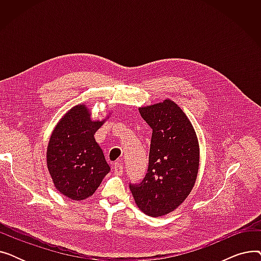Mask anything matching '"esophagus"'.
<instances>
[{
    "mask_svg": "<svg viewBox=\"0 0 261 261\" xmlns=\"http://www.w3.org/2000/svg\"><path fill=\"white\" fill-rule=\"evenodd\" d=\"M114 172H115V174H117V175H121L122 174V172H123V163L121 162V161H117V162H115V164H114Z\"/></svg>",
    "mask_w": 261,
    "mask_h": 261,
    "instance_id": "1",
    "label": "esophagus"
}]
</instances>
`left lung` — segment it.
Wrapping results in <instances>:
<instances>
[{
  "mask_svg": "<svg viewBox=\"0 0 261 261\" xmlns=\"http://www.w3.org/2000/svg\"><path fill=\"white\" fill-rule=\"evenodd\" d=\"M139 111L152 136L147 173L140 184H130V190L144 214L162 217L179 207L195 186L199 142L190 120L174 101L165 99Z\"/></svg>",
  "mask_w": 261,
  "mask_h": 261,
  "instance_id": "obj_1",
  "label": "left lung"
}]
</instances>
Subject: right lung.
Returning a JSON list of instances; mask_svg holds the SVG:
<instances>
[{
    "mask_svg": "<svg viewBox=\"0 0 261 261\" xmlns=\"http://www.w3.org/2000/svg\"><path fill=\"white\" fill-rule=\"evenodd\" d=\"M106 119L92 120L87 105L80 103L68 110L51 132L46 150L47 169L55 187L68 199H88L110 171L94 139Z\"/></svg>",
    "mask_w": 261,
    "mask_h": 261,
    "instance_id": "right-lung-1",
    "label": "right lung"
}]
</instances>
